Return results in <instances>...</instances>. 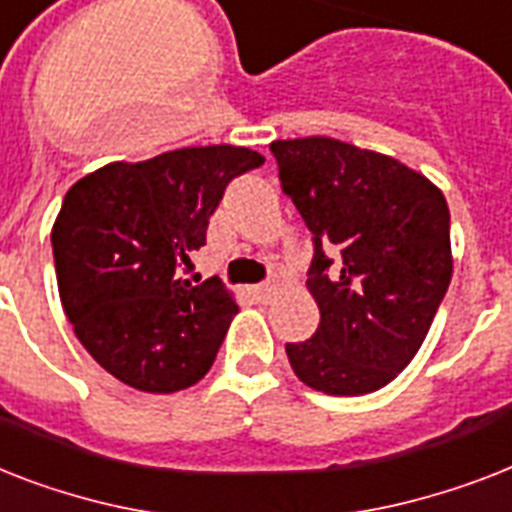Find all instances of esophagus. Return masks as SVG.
Instances as JSON below:
<instances>
[{"label":"esophagus","mask_w":512,"mask_h":512,"mask_svg":"<svg viewBox=\"0 0 512 512\" xmlns=\"http://www.w3.org/2000/svg\"><path fill=\"white\" fill-rule=\"evenodd\" d=\"M273 292H276V286H273V284H257L255 289H252V294H255V297H260V299H268Z\"/></svg>","instance_id":"34e87169"}]
</instances>
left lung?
<instances>
[{
	"label": "left lung",
	"mask_w": 512,
	"mask_h": 512,
	"mask_svg": "<svg viewBox=\"0 0 512 512\" xmlns=\"http://www.w3.org/2000/svg\"><path fill=\"white\" fill-rule=\"evenodd\" d=\"M278 181L313 234L321 323L286 355L336 397L376 392L421 350L452 278L450 207L429 178L344 141H273Z\"/></svg>",
	"instance_id": "obj_1"
}]
</instances>
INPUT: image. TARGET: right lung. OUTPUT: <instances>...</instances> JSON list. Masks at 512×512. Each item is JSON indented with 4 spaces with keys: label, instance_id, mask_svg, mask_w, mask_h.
<instances>
[{
    "label": "right lung",
    "instance_id": "obj_1",
    "mask_svg": "<svg viewBox=\"0 0 512 512\" xmlns=\"http://www.w3.org/2000/svg\"><path fill=\"white\" fill-rule=\"evenodd\" d=\"M263 162L247 147H186L70 186L52 228L60 299L78 342L118 381L168 394L210 371L239 307L218 278L189 284L181 268L205 247L226 186Z\"/></svg>",
    "mask_w": 512,
    "mask_h": 512
}]
</instances>
